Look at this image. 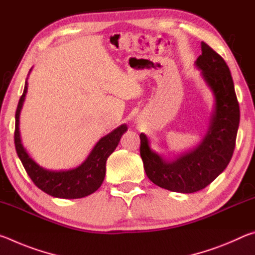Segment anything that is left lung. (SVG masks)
Returning a JSON list of instances; mask_svg holds the SVG:
<instances>
[{
  "instance_id": "8db88e82",
  "label": "left lung",
  "mask_w": 255,
  "mask_h": 255,
  "mask_svg": "<svg viewBox=\"0 0 255 255\" xmlns=\"http://www.w3.org/2000/svg\"><path fill=\"white\" fill-rule=\"evenodd\" d=\"M195 65L214 96V109L200 143L175 158L166 159L150 148L140 133V156L148 179L158 187L180 193L206 188L226 169L235 148L240 106L234 82L225 60L206 42Z\"/></svg>"
}]
</instances>
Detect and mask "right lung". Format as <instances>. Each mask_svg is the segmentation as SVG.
Segmentation results:
<instances>
[{
  "mask_svg": "<svg viewBox=\"0 0 255 255\" xmlns=\"http://www.w3.org/2000/svg\"><path fill=\"white\" fill-rule=\"evenodd\" d=\"M27 91L28 77L25 80L23 93L20 98L15 112L14 144L16 154L21 163L23 164L30 179L44 192L56 198H62V199H79V198H83L96 192L105 180L107 159L118 146L124 132L127 131V125H120L108 135L102 137L92 148L85 161L74 169L57 171L46 169L30 156L21 139L20 114Z\"/></svg>",
  "mask_w": 255,
  "mask_h": 255,
  "instance_id": "add662e5",
  "label": "right lung"
}]
</instances>
